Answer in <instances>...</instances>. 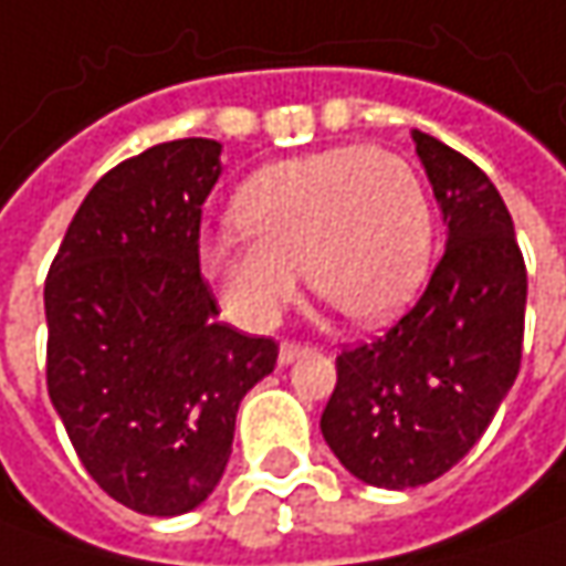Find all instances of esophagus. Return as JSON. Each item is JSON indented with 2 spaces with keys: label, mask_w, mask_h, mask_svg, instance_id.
I'll use <instances>...</instances> for the list:
<instances>
[{
  "label": "esophagus",
  "mask_w": 566,
  "mask_h": 566,
  "mask_svg": "<svg viewBox=\"0 0 566 566\" xmlns=\"http://www.w3.org/2000/svg\"><path fill=\"white\" fill-rule=\"evenodd\" d=\"M306 350H310V347H303V344L284 342L282 347H279V366H291L294 360H301Z\"/></svg>",
  "instance_id": "obj_1"
}]
</instances>
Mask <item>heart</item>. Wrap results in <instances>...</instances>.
Listing matches in <instances>:
<instances>
[{
    "mask_svg": "<svg viewBox=\"0 0 566 566\" xmlns=\"http://www.w3.org/2000/svg\"><path fill=\"white\" fill-rule=\"evenodd\" d=\"M231 219L245 238H206L200 263L247 328L282 316L297 269L316 297L376 325L417 297L432 263L426 187L391 149L350 144L272 163L238 190Z\"/></svg>",
    "mask_w": 566,
    "mask_h": 566,
    "instance_id": "heart-1",
    "label": "heart"
}]
</instances>
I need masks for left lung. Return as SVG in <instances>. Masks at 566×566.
<instances>
[{"label":"left lung","instance_id":"1","mask_svg":"<svg viewBox=\"0 0 566 566\" xmlns=\"http://www.w3.org/2000/svg\"><path fill=\"white\" fill-rule=\"evenodd\" d=\"M444 219V256L403 319L344 350L322 439L376 489H417L479 441L507 398L523 350L526 265L489 175L413 130Z\"/></svg>","mask_w":566,"mask_h":566}]
</instances>
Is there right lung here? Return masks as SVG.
Returning a JSON list of instances; mask_svg holds the SVG:
<instances>
[{
  "mask_svg": "<svg viewBox=\"0 0 566 566\" xmlns=\"http://www.w3.org/2000/svg\"><path fill=\"white\" fill-rule=\"evenodd\" d=\"M222 144L168 140L103 175L52 260L46 385L96 485L147 516L219 485L244 395L279 344L219 322L200 275V212Z\"/></svg>",
  "mask_w": 566,
  "mask_h": 566,
  "instance_id": "obj_1",
  "label": "right lung"
}]
</instances>
